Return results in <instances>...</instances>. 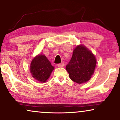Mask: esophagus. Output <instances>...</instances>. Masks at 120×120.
<instances>
[{
  "label": "esophagus",
  "instance_id": "esophagus-1",
  "mask_svg": "<svg viewBox=\"0 0 120 120\" xmlns=\"http://www.w3.org/2000/svg\"><path fill=\"white\" fill-rule=\"evenodd\" d=\"M64 65V63H60L57 64V66L58 67H63Z\"/></svg>",
  "mask_w": 120,
  "mask_h": 120
}]
</instances>
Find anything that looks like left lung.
I'll return each instance as SVG.
<instances>
[{"label": "left lung", "mask_w": 120, "mask_h": 120, "mask_svg": "<svg viewBox=\"0 0 120 120\" xmlns=\"http://www.w3.org/2000/svg\"><path fill=\"white\" fill-rule=\"evenodd\" d=\"M96 63V57L92 52L85 46L78 45L74 50L71 60L65 68L70 79L80 84L91 79Z\"/></svg>", "instance_id": "1"}]
</instances>
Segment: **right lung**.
Instances as JSON below:
<instances>
[{
  "mask_svg": "<svg viewBox=\"0 0 120 120\" xmlns=\"http://www.w3.org/2000/svg\"><path fill=\"white\" fill-rule=\"evenodd\" d=\"M54 67L44 55H39L34 57L30 65L32 76L40 82H45L50 77Z\"/></svg>",
  "mask_w": 120,
  "mask_h": 120,
  "instance_id": "1",
  "label": "right lung"
}]
</instances>
